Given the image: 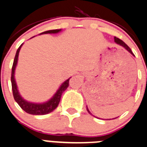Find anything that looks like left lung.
I'll return each instance as SVG.
<instances>
[{"instance_id":"1","label":"left lung","mask_w":147,"mask_h":147,"mask_svg":"<svg viewBox=\"0 0 147 147\" xmlns=\"http://www.w3.org/2000/svg\"><path fill=\"white\" fill-rule=\"evenodd\" d=\"M114 41H115L117 43V44H119V45H122V46H123V47H124V48H125V49H126L127 51H129V52H130L131 54V55H134V54H133V53H132V51H131V49H130V48H129V47L128 46V45H127L126 44H125V43L124 42L122 41L121 39H119V38H117L115 36V37H114ZM87 111H88V113H90V114H91V113H90V111H89V109L87 108Z\"/></svg>"}]
</instances>
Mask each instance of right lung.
Returning a JSON list of instances; mask_svg holds the SVG:
<instances>
[{"label": "right lung", "mask_w": 147, "mask_h": 147, "mask_svg": "<svg viewBox=\"0 0 147 147\" xmlns=\"http://www.w3.org/2000/svg\"><path fill=\"white\" fill-rule=\"evenodd\" d=\"M60 30H47V31L42 32L40 34H56V33H58ZM22 45V44L19 46V48H18L16 51L14 61H13V67H12V73H11V83H12V90H13V94L14 99L18 103V105L22 108V109H23L24 111L27 112L28 113H30V114H33V115H44V114L51 113L58 106L59 102L60 101V98H61V96H62V93L69 87V78L66 80L60 86V87L59 88L58 90L57 91L55 96H53V98H51L49 102L43 103V104H34V103H30V102H28L27 101L24 100L20 96L19 93H18V90H17L16 84L14 78L15 69H16V66L17 61H18V53H19V51H20Z\"/></svg>", "instance_id": "obj_1"}]
</instances>
